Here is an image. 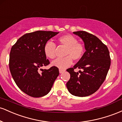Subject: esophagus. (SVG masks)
Segmentation results:
<instances>
[{"label":"esophagus","instance_id":"esophagus-1","mask_svg":"<svg viewBox=\"0 0 122 122\" xmlns=\"http://www.w3.org/2000/svg\"><path fill=\"white\" fill-rule=\"evenodd\" d=\"M65 71V69H59V72L60 73H62L64 72Z\"/></svg>","mask_w":122,"mask_h":122}]
</instances>
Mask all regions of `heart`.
I'll return each mask as SVG.
<instances>
[{
	"label": "heart",
	"instance_id": "obj_1",
	"mask_svg": "<svg viewBox=\"0 0 122 122\" xmlns=\"http://www.w3.org/2000/svg\"><path fill=\"white\" fill-rule=\"evenodd\" d=\"M60 43L66 47L65 56L63 58H58L51 62V65L60 69H65L72 64L73 59L79 61L83 57L85 52L84 45L78 42L77 39L71 34H66L58 38ZM56 46L53 42L47 41L43 47L45 55L47 58L53 59L56 57Z\"/></svg>",
	"mask_w": 122,
	"mask_h": 122
}]
</instances>
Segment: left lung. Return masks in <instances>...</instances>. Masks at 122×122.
I'll list each match as a JSON object with an SVG mask.
<instances>
[{
    "instance_id": "obj_1",
    "label": "left lung",
    "mask_w": 122,
    "mask_h": 122,
    "mask_svg": "<svg viewBox=\"0 0 122 122\" xmlns=\"http://www.w3.org/2000/svg\"><path fill=\"white\" fill-rule=\"evenodd\" d=\"M83 41L86 50L83 57L73 68L66 70L71 75L66 87L71 94L85 97L97 91L106 79L111 58L107 46L94 35L84 31L73 32ZM76 68L81 69L75 72Z\"/></svg>"
}]
</instances>
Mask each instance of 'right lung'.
Segmentation results:
<instances>
[{
    "instance_id": "1",
    "label": "right lung",
    "mask_w": 122,
    "mask_h": 122,
    "mask_svg": "<svg viewBox=\"0 0 122 122\" xmlns=\"http://www.w3.org/2000/svg\"><path fill=\"white\" fill-rule=\"evenodd\" d=\"M58 32L36 31L27 33L18 39L10 54L9 68L14 80L19 89L33 97H42L51 90L59 75L58 68L39 69L50 64L45 55L46 43Z\"/></svg>"
}]
</instances>
